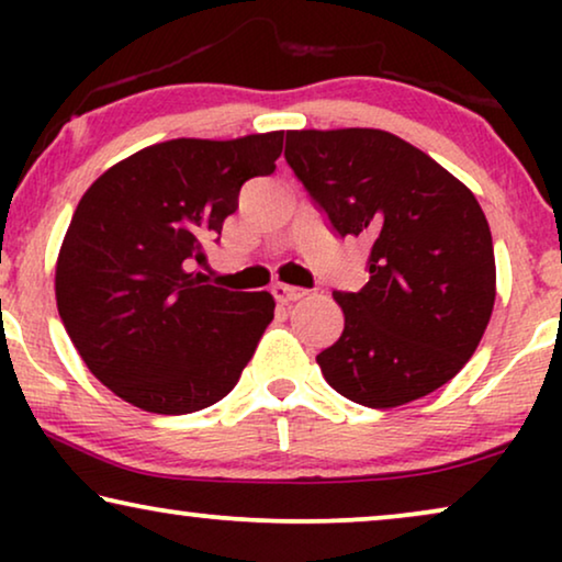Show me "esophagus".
Wrapping results in <instances>:
<instances>
[{
    "label": "esophagus",
    "mask_w": 562,
    "mask_h": 562,
    "mask_svg": "<svg viewBox=\"0 0 562 562\" xmlns=\"http://www.w3.org/2000/svg\"><path fill=\"white\" fill-rule=\"evenodd\" d=\"M271 294L279 304H291V302H299V299H304L310 291L299 289V286H289V283H273Z\"/></svg>",
    "instance_id": "34e87169"
}]
</instances>
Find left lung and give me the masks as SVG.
Returning a JSON list of instances; mask_svg holds the SVG:
<instances>
[{"label":"left lung","instance_id":"left-lung-1","mask_svg":"<svg viewBox=\"0 0 562 562\" xmlns=\"http://www.w3.org/2000/svg\"><path fill=\"white\" fill-rule=\"evenodd\" d=\"M283 156L337 235L371 243L366 286L333 294L345 329L317 356L325 381L371 409L432 394L494 312V243L473 191L386 130H289Z\"/></svg>","mask_w":562,"mask_h":562}]
</instances>
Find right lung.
I'll list each match as a JSON object with an SVG mask.
<instances>
[{"label":"right lung","mask_w":562,"mask_h":562,"mask_svg":"<svg viewBox=\"0 0 562 562\" xmlns=\"http://www.w3.org/2000/svg\"><path fill=\"white\" fill-rule=\"evenodd\" d=\"M281 148L283 133L158 143L104 171L76 206L56 266L58 314L89 371L137 409L220 402L271 325L268 291L212 286L191 268Z\"/></svg>","instance_id":"1"}]
</instances>
